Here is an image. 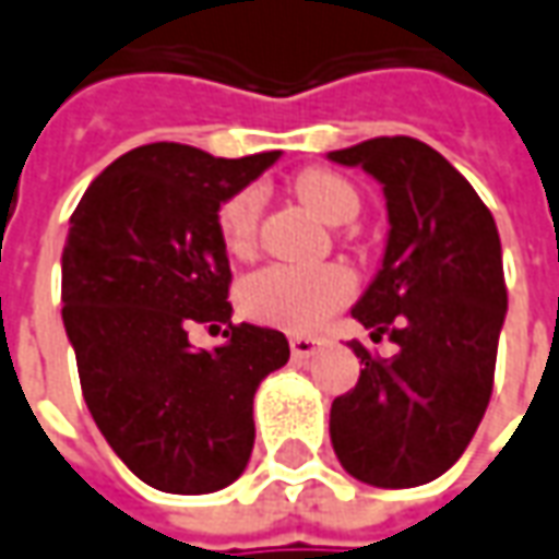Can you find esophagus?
<instances>
[{
	"label": "esophagus",
	"mask_w": 559,
	"mask_h": 559,
	"mask_svg": "<svg viewBox=\"0 0 559 559\" xmlns=\"http://www.w3.org/2000/svg\"><path fill=\"white\" fill-rule=\"evenodd\" d=\"M318 348H321V343H318V340H311V336H294V340H290V352H294L296 360L311 358Z\"/></svg>",
	"instance_id": "1"
}]
</instances>
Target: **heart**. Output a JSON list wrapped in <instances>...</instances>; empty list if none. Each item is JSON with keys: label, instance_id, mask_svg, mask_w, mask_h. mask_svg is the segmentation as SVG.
<instances>
[{"label": "heart", "instance_id": "b5f03b06", "mask_svg": "<svg viewBox=\"0 0 559 559\" xmlns=\"http://www.w3.org/2000/svg\"><path fill=\"white\" fill-rule=\"evenodd\" d=\"M296 199L330 226H343L358 214L355 186L333 170H302L294 180ZM260 189H238L216 207V231L235 257H248L257 245ZM355 296V278L343 265H265L241 281L238 302L248 318L287 333H311Z\"/></svg>", "mask_w": 559, "mask_h": 559}]
</instances>
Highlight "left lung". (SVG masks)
<instances>
[{
  "instance_id": "1",
  "label": "left lung",
  "mask_w": 559,
  "mask_h": 559,
  "mask_svg": "<svg viewBox=\"0 0 559 559\" xmlns=\"http://www.w3.org/2000/svg\"><path fill=\"white\" fill-rule=\"evenodd\" d=\"M360 165L385 192L382 269L352 309L394 358L364 364L330 407L343 468L370 487H419L453 468L484 419L508 311L502 241L489 207L459 170L413 136H373L330 152Z\"/></svg>"
}]
</instances>
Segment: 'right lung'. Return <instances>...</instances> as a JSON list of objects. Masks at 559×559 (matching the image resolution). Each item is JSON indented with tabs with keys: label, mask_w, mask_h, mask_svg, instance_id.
<instances>
[{
	"label": "right lung",
	"mask_w": 559,
	"mask_h": 559,
	"mask_svg": "<svg viewBox=\"0 0 559 559\" xmlns=\"http://www.w3.org/2000/svg\"><path fill=\"white\" fill-rule=\"evenodd\" d=\"M278 152L214 158L150 143L88 186L63 245V328L106 443L162 492L229 487L253 450V394L290 358L284 333L231 324L229 257L216 207ZM192 323H226L227 345L195 353Z\"/></svg>",
	"instance_id": "add662e5"
}]
</instances>
